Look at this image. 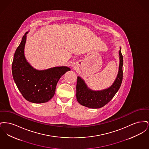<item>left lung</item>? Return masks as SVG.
I'll return each instance as SVG.
<instances>
[{
  "label": "left lung",
  "mask_w": 149,
  "mask_h": 149,
  "mask_svg": "<svg viewBox=\"0 0 149 149\" xmlns=\"http://www.w3.org/2000/svg\"><path fill=\"white\" fill-rule=\"evenodd\" d=\"M120 65L117 78L113 84L108 88L101 91H93L89 89L83 79L78 77L77 84V99L82 106L91 108H100L104 106L118 92L123 78V56L121 47L119 51Z\"/></svg>",
  "instance_id": "1"
}]
</instances>
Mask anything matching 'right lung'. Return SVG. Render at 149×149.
<instances>
[{
  "label": "right lung",
  "mask_w": 149,
  "mask_h": 149,
  "mask_svg": "<svg viewBox=\"0 0 149 149\" xmlns=\"http://www.w3.org/2000/svg\"><path fill=\"white\" fill-rule=\"evenodd\" d=\"M27 32L14 53L12 66L14 82L23 97L30 102L42 103L49 101L55 93L58 81L70 69L57 66L43 70L33 68L24 56Z\"/></svg>",
  "instance_id": "1"
}]
</instances>
